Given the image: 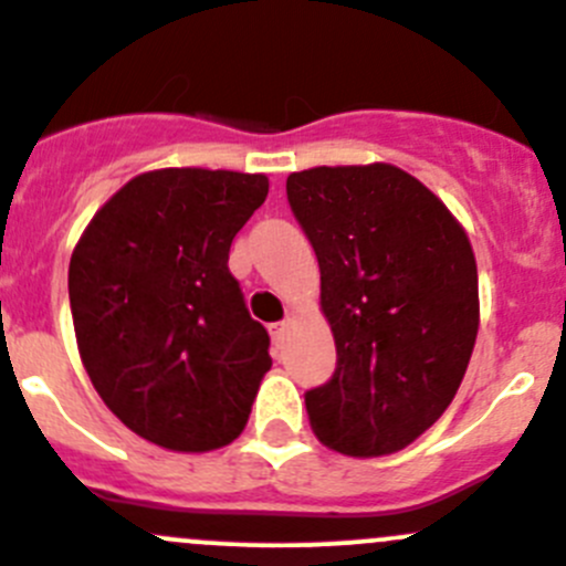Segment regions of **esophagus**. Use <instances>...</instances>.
I'll list each match as a JSON object with an SVG mask.
<instances>
[{
  "label": "esophagus",
  "instance_id": "esophagus-1",
  "mask_svg": "<svg viewBox=\"0 0 566 566\" xmlns=\"http://www.w3.org/2000/svg\"><path fill=\"white\" fill-rule=\"evenodd\" d=\"M284 331H287V319H282V323H273L271 325V336H273V342H276V345H282Z\"/></svg>",
  "mask_w": 566,
  "mask_h": 566
}]
</instances>
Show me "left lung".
<instances>
[{
    "instance_id": "left-lung-1",
    "label": "left lung",
    "mask_w": 566,
    "mask_h": 566,
    "mask_svg": "<svg viewBox=\"0 0 566 566\" xmlns=\"http://www.w3.org/2000/svg\"><path fill=\"white\" fill-rule=\"evenodd\" d=\"M287 199L319 262L336 373L306 394L317 441L347 458L410 447L452 405L479 331L476 256L452 210L394 164L315 167Z\"/></svg>"
}]
</instances>
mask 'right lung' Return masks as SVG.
Instances as JSON below:
<instances>
[{
    "label": "right lung",
    "mask_w": 566,
    "mask_h": 566,
    "mask_svg": "<svg viewBox=\"0 0 566 566\" xmlns=\"http://www.w3.org/2000/svg\"><path fill=\"white\" fill-rule=\"evenodd\" d=\"M265 175L153 169L93 216L67 268L78 356L106 408L145 441H235L271 369L268 331L227 268Z\"/></svg>",
    "instance_id": "add662e5"
}]
</instances>
